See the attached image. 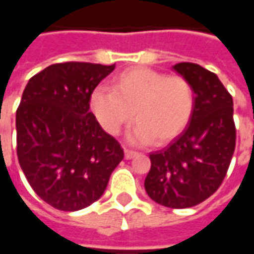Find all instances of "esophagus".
<instances>
[{"mask_svg": "<svg viewBox=\"0 0 254 254\" xmlns=\"http://www.w3.org/2000/svg\"><path fill=\"white\" fill-rule=\"evenodd\" d=\"M137 155H138L137 151H133V149L125 148V158H127V159H132V158L137 156Z\"/></svg>", "mask_w": 254, "mask_h": 254, "instance_id": "34e87169", "label": "esophagus"}]
</instances>
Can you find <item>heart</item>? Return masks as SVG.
<instances>
[{
  "instance_id": "1",
  "label": "heart",
  "mask_w": 254,
  "mask_h": 254,
  "mask_svg": "<svg viewBox=\"0 0 254 254\" xmlns=\"http://www.w3.org/2000/svg\"><path fill=\"white\" fill-rule=\"evenodd\" d=\"M89 107L100 127L118 134L132 121L130 140L136 144H163L188 127L194 110V91L184 76H167L145 66L129 67L111 81V91L98 87Z\"/></svg>"
}]
</instances>
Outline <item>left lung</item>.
Wrapping results in <instances>:
<instances>
[{"label": "left lung", "instance_id": "obj_1", "mask_svg": "<svg viewBox=\"0 0 254 254\" xmlns=\"http://www.w3.org/2000/svg\"><path fill=\"white\" fill-rule=\"evenodd\" d=\"M173 67L191 84L194 110L176 140L149 154L144 187L160 205L189 208L212 196L229 170L237 137L234 109L233 96L215 73L191 63Z\"/></svg>", "mask_w": 254, "mask_h": 254}]
</instances>
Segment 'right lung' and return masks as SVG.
<instances>
[{"instance_id":"obj_1","label":"right lung","mask_w":254,"mask_h":254,"mask_svg":"<svg viewBox=\"0 0 254 254\" xmlns=\"http://www.w3.org/2000/svg\"><path fill=\"white\" fill-rule=\"evenodd\" d=\"M114 65L53 64L25 85L16 111L17 158L42 200L78 211L103 194L124 149L89 111V98Z\"/></svg>"}]
</instances>
